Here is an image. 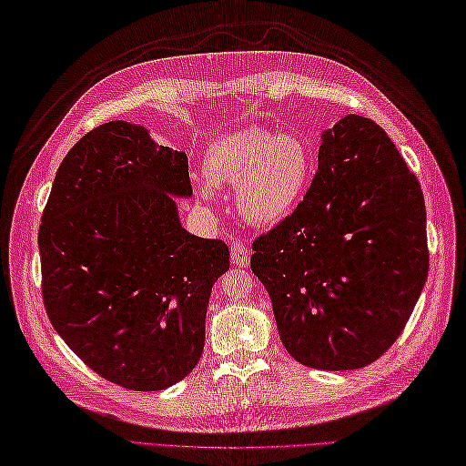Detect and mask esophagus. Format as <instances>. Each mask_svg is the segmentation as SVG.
<instances>
[{
  "mask_svg": "<svg viewBox=\"0 0 466 466\" xmlns=\"http://www.w3.org/2000/svg\"><path fill=\"white\" fill-rule=\"evenodd\" d=\"M231 263L235 267H248L251 263V248H248L243 241H233L231 243Z\"/></svg>",
  "mask_w": 466,
  "mask_h": 466,
  "instance_id": "34e87169",
  "label": "esophagus"
}]
</instances>
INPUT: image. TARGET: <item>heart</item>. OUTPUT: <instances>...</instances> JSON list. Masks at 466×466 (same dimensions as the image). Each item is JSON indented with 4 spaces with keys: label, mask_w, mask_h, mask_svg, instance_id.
<instances>
[{
    "label": "heart",
    "mask_w": 466,
    "mask_h": 466,
    "mask_svg": "<svg viewBox=\"0 0 466 466\" xmlns=\"http://www.w3.org/2000/svg\"><path fill=\"white\" fill-rule=\"evenodd\" d=\"M206 184L198 194L211 203L215 189L235 187L241 219L270 227L297 209L312 174L309 146L297 134L245 128L209 142L201 162Z\"/></svg>",
    "instance_id": "1"
}]
</instances>
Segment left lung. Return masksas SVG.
<instances>
[{
	"label": "left lung",
	"mask_w": 466,
	"mask_h": 466,
	"mask_svg": "<svg viewBox=\"0 0 466 466\" xmlns=\"http://www.w3.org/2000/svg\"><path fill=\"white\" fill-rule=\"evenodd\" d=\"M253 251L289 354L316 370L364 368L400 338L425 287L421 186L383 128L346 115L322 132L299 208Z\"/></svg>",
	"instance_id": "8db88e82"
}]
</instances>
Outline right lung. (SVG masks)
Here are the masks:
<instances>
[{
	"mask_svg": "<svg viewBox=\"0 0 466 466\" xmlns=\"http://www.w3.org/2000/svg\"><path fill=\"white\" fill-rule=\"evenodd\" d=\"M187 156L112 120L65 156L39 227L43 302L65 344L105 380L160 391L198 366L229 248L181 227Z\"/></svg>",
	"mask_w": 466,
	"mask_h": 466,
	"instance_id": "obj_1",
	"label": "right lung"
}]
</instances>
